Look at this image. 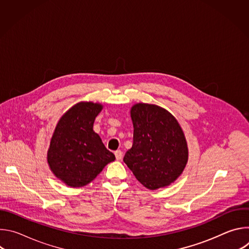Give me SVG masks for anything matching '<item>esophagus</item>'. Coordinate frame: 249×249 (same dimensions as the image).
<instances>
[{
  "instance_id": "obj_1",
  "label": "esophagus",
  "mask_w": 249,
  "mask_h": 249,
  "mask_svg": "<svg viewBox=\"0 0 249 249\" xmlns=\"http://www.w3.org/2000/svg\"><path fill=\"white\" fill-rule=\"evenodd\" d=\"M114 155H115V158H116V160H122V152H121L120 150L116 151V152L114 153Z\"/></svg>"
}]
</instances>
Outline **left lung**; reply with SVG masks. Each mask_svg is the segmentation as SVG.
Masks as SVG:
<instances>
[{
	"instance_id": "left-lung-1",
	"label": "left lung",
	"mask_w": 249,
	"mask_h": 249,
	"mask_svg": "<svg viewBox=\"0 0 249 249\" xmlns=\"http://www.w3.org/2000/svg\"><path fill=\"white\" fill-rule=\"evenodd\" d=\"M133 146L124 162L145 187L151 190L173 183L188 161L186 138L176 118L156 104L136 103L131 110Z\"/></svg>"
}]
</instances>
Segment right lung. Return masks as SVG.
Listing matches in <instances>:
<instances>
[{
    "label": "right lung",
    "mask_w": 249,
    "mask_h": 249,
    "mask_svg": "<svg viewBox=\"0 0 249 249\" xmlns=\"http://www.w3.org/2000/svg\"><path fill=\"white\" fill-rule=\"evenodd\" d=\"M102 108L98 102H78L62 115L55 127L47 162L57 178L70 187L88 185L115 160L93 131L95 117Z\"/></svg>",
    "instance_id": "add662e5"
}]
</instances>
